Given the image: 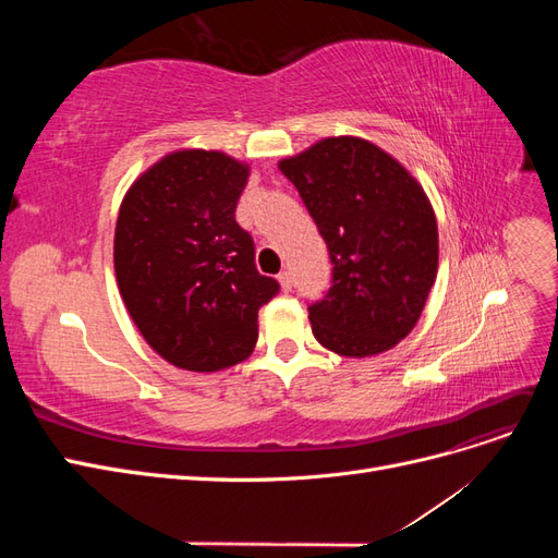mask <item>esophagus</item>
Returning <instances> with one entry per match:
<instances>
[{"mask_svg": "<svg viewBox=\"0 0 558 558\" xmlns=\"http://www.w3.org/2000/svg\"><path fill=\"white\" fill-rule=\"evenodd\" d=\"M279 283H281L283 291H291V289H293V275L289 272V269H286V272L279 275Z\"/></svg>", "mask_w": 558, "mask_h": 558, "instance_id": "obj_1", "label": "esophagus"}]
</instances>
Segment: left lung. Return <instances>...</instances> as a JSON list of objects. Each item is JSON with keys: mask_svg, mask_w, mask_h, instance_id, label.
<instances>
[{"mask_svg": "<svg viewBox=\"0 0 558 558\" xmlns=\"http://www.w3.org/2000/svg\"><path fill=\"white\" fill-rule=\"evenodd\" d=\"M328 246L332 286L312 332L365 359L404 340L437 275V221L421 183L367 140L328 137L279 162Z\"/></svg>", "mask_w": 558, "mask_h": 558, "instance_id": "8db88e82", "label": "left lung"}]
</instances>
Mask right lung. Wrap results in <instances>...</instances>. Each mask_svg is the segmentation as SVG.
<instances>
[{
    "mask_svg": "<svg viewBox=\"0 0 558 558\" xmlns=\"http://www.w3.org/2000/svg\"><path fill=\"white\" fill-rule=\"evenodd\" d=\"M246 179L248 165L221 150H174L118 211V289L150 349L181 369L216 373L251 356L258 310L279 293L234 221Z\"/></svg>",
    "mask_w": 558,
    "mask_h": 558,
    "instance_id": "add662e5",
    "label": "right lung"
}]
</instances>
